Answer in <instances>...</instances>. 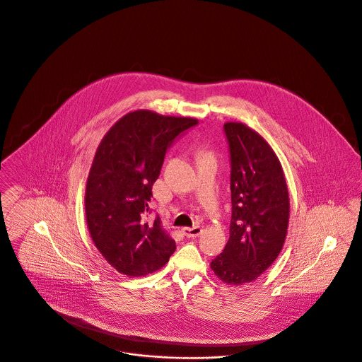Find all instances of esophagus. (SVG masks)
<instances>
[{
  "instance_id": "obj_1",
  "label": "esophagus",
  "mask_w": 362,
  "mask_h": 362,
  "mask_svg": "<svg viewBox=\"0 0 362 362\" xmlns=\"http://www.w3.org/2000/svg\"><path fill=\"white\" fill-rule=\"evenodd\" d=\"M182 231L187 238H194L202 233V228L201 227H185Z\"/></svg>"
}]
</instances>
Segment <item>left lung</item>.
<instances>
[{"instance_id": "obj_1", "label": "left lung", "mask_w": 362, "mask_h": 362, "mask_svg": "<svg viewBox=\"0 0 362 362\" xmlns=\"http://www.w3.org/2000/svg\"><path fill=\"white\" fill-rule=\"evenodd\" d=\"M231 176L230 237L211 262L227 285H243L263 274L284 247L289 194L279 157L266 139L243 122H226Z\"/></svg>"}]
</instances>
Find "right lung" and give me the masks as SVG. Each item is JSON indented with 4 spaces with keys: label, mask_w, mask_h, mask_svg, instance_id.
I'll use <instances>...</instances> for the list:
<instances>
[{
    "label": "right lung",
    "mask_w": 362,
    "mask_h": 362,
    "mask_svg": "<svg viewBox=\"0 0 362 362\" xmlns=\"http://www.w3.org/2000/svg\"><path fill=\"white\" fill-rule=\"evenodd\" d=\"M197 124L190 117L136 110L119 118L98 146L85 189L86 224L95 247L118 273L147 276L176 250L161 219L148 223L144 216L168 147Z\"/></svg>",
    "instance_id": "obj_1"
}]
</instances>
